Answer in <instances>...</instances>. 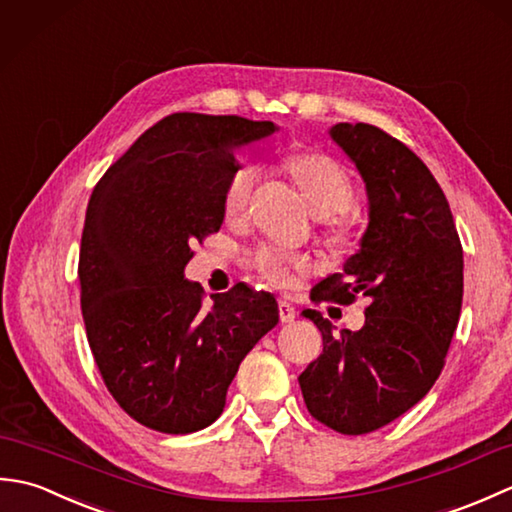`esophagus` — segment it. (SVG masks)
Wrapping results in <instances>:
<instances>
[{
	"instance_id": "obj_1",
	"label": "esophagus",
	"mask_w": 512,
	"mask_h": 512,
	"mask_svg": "<svg viewBox=\"0 0 512 512\" xmlns=\"http://www.w3.org/2000/svg\"><path fill=\"white\" fill-rule=\"evenodd\" d=\"M277 308H279V321L281 323H290L292 319H295V308H292V303H288L286 299H279Z\"/></svg>"
}]
</instances>
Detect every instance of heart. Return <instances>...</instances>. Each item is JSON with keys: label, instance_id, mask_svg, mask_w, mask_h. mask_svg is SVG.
Returning a JSON list of instances; mask_svg holds the SVG:
<instances>
[{"label": "heart", "instance_id": "1", "mask_svg": "<svg viewBox=\"0 0 512 512\" xmlns=\"http://www.w3.org/2000/svg\"><path fill=\"white\" fill-rule=\"evenodd\" d=\"M286 169L306 198L314 213L334 215L350 209L354 202V184L347 176L345 167L339 160L328 154H295L286 158ZM257 171L250 165L237 167L228 176L222 191V211L226 220H239L248 209L250 193H253ZM330 239L334 244H345L350 239V231L345 226H332ZM248 264L257 270V275L273 286H286L295 273H306L310 268L308 255L292 253L288 248L275 244H259L250 250Z\"/></svg>", "mask_w": 512, "mask_h": 512}]
</instances>
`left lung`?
I'll return each mask as SVG.
<instances>
[{
    "label": "left lung",
    "mask_w": 512,
    "mask_h": 512,
    "mask_svg": "<svg viewBox=\"0 0 512 512\" xmlns=\"http://www.w3.org/2000/svg\"><path fill=\"white\" fill-rule=\"evenodd\" d=\"M330 136L361 171L369 226L361 250L312 288L314 303L367 297L365 325L332 334L317 310L323 354L299 376L314 420L345 436L385 427L429 394L458 328L464 257L449 202L427 165L398 138L367 123Z\"/></svg>",
    "instance_id": "8db88e82"
}]
</instances>
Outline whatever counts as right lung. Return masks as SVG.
Listing matches in <instances>:
<instances>
[{"mask_svg":"<svg viewBox=\"0 0 512 512\" xmlns=\"http://www.w3.org/2000/svg\"><path fill=\"white\" fill-rule=\"evenodd\" d=\"M270 121L178 112L140 136L96 182L79 253L81 310L103 383L129 418L193 433L220 418L239 363L279 321L244 284L211 295L184 279L193 246L220 231L233 147Z\"/></svg>","mask_w":512,"mask_h":512,"instance_id":"obj_1","label":"right lung"}]
</instances>
